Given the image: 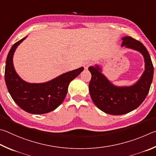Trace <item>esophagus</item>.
<instances>
[{
    "instance_id": "34e87169",
    "label": "esophagus",
    "mask_w": 156,
    "mask_h": 156,
    "mask_svg": "<svg viewBox=\"0 0 156 156\" xmlns=\"http://www.w3.org/2000/svg\"><path fill=\"white\" fill-rule=\"evenodd\" d=\"M91 65V62H84L83 63V67H84V68H85L86 70H87L88 68V67L90 66Z\"/></svg>"
}]
</instances>
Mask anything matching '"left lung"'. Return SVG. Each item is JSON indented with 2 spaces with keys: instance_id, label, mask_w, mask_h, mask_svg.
I'll return each mask as SVG.
<instances>
[{
  "instance_id": "1",
  "label": "left lung",
  "mask_w": 156,
  "mask_h": 156,
  "mask_svg": "<svg viewBox=\"0 0 156 156\" xmlns=\"http://www.w3.org/2000/svg\"><path fill=\"white\" fill-rule=\"evenodd\" d=\"M122 40L121 46L139 51L144 57L145 69L137 82L130 86H114L99 66L88 68L92 75L89 91L92 101L101 110L112 115L127 114L140 106L149 93L154 76V66L145 46L130 36Z\"/></svg>"
}]
</instances>
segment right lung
<instances>
[{"instance_id": "1", "label": "right lung", "mask_w": 156, "mask_h": 156, "mask_svg": "<svg viewBox=\"0 0 156 156\" xmlns=\"http://www.w3.org/2000/svg\"><path fill=\"white\" fill-rule=\"evenodd\" d=\"M27 37L16 42L8 53L5 70V83L11 97L21 109L30 114H46L61 105L66 96L70 82L84 68L69 71L45 83L26 82L16 73L13 57L16 48Z\"/></svg>"}]
</instances>
